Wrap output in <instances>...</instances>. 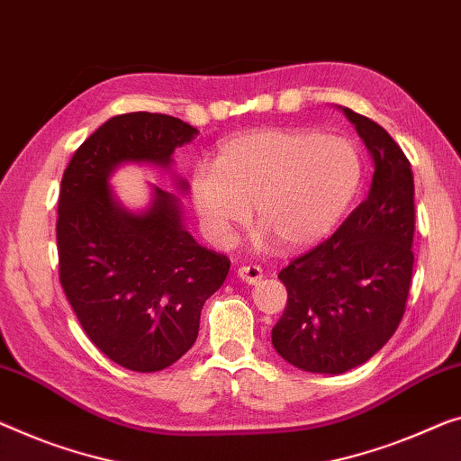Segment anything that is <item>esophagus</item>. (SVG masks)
I'll list each match as a JSON object with an SVG mask.
<instances>
[{
	"mask_svg": "<svg viewBox=\"0 0 461 461\" xmlns=\"http://www.w3.org/2000/svg\"><path fill=\"white\" fill-rule=\"evenodd\" d=\"M238 277L242 279L244 284L254 285V284H258L260 279H263V269H260V267H254V265L240 267V269H238Z\"/></svg>",
	"mask_w": 461,
	"mask_h": 461,
	"instance_id": "obj_1",
	"label": "esophagus"
}]
</instances>
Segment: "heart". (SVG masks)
I'll use <instances>...</instances> for the list:
<instances>
[{
    "instance_id": "1",
    "label": "heart",
    "mask_w": 461,
    "mask_h": 461,
    "mask_svg": "<svg viewBox=\"0 0 461 461\" xmlns=\"http://www.w3.org/2000/svg\"><path fill=\"white\" fill-rule=\"evenodd\" d=\"M362 182L352 142L304 128H265L225 140L215 167L196 165L190 198L212 244L228 246L249 221L287 250L311 249L341 223Z\"/></svg>"
}]
</instances>
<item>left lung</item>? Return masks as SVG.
<instances>
[{
	"mask_svg": "<svg viewBox=\"0 0 461 461\" xmlns=\"http://www.w3.org/2000/svg\"><path fill=\"white\" fill-rule=\"evenodd\" d=\"M373 157L366 201L327 242L292 260L279 279L287 306L271 341L306 373L341 375L379 352L406 311L414 269V176L379 123L341 107Z\"/></svg>",
	"mask_w": 461,
	"mask_h": 461,
	"instance_id": "8db88e82",
	"label": "left lung"
}]
</instances>
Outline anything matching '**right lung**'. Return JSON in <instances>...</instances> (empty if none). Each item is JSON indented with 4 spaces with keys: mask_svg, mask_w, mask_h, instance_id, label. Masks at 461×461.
<instances>
[{
    "mask_svg": "<svg viewBox=\"0 0 461 461\" xmlns=\"http://www.w3.org/2000/svg\"><path fill=\"white\" fill-rule=\"evenodd\" d=\"M196 134L171 115H115L80 144L61 177V287L88 339L136 373L167 368L194 346L204 302L223 285L230 260L184 228V177L174 176L176 194L150 186L147 207L134 211L112 176L128 163L171 169L176 149Z\"/></svg>",
    "mask_w": 461,
    "mask_h": 461,
    "instance_id": "1",
    "label": "right lung"
}]
</instances>
